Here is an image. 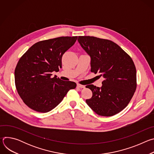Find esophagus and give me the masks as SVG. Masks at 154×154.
<instances>
[{"instance_id": "esophagus-1", "label": "esophagus", "mask_w": 154, "mask_h": 154, "mask_svg": "<svg viewBox=\"0 0 154 154\" xmlns=\"http://www.w3.org/2000/svg\"><path fill=\"white\" fill-rule=\"evenodd\" d=\"M77 86L78 88H85V86L82 85H80V84H77Z\"/></svg>"}]
</instances>
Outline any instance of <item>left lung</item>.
<instances>
[{
  "instance_id": "obj_1",
  "label": "left lung",
  "mask_w": 154,
  "mask_h": 154,
  "mask_svg": "<svg viewBox=\"0 0 154 154\" xmlns=\"http://www.w3.org/2000/svg\"><path fill=\"white\" fill-rule=\"evenodd\" d=\"M91 58V71L104 79L101 87L86 85L93 96L86 102L98 115L112 116L125 108L137 88V71L131 57L114 42L94 36H79Z\"/></svg>"
}]
</instances>
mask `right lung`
<instances>
[{
	"instance_id": "1",
	"label": "right lung",
	"mask_w": 154,
	"mask_h": 154,
	"mask_svg": "<svg viewBox=\"0 0 154 154\" xmlns=\"http://www.w3.org/2000/svg\"><path fill=\"white\" fill-rule=\"evenodd\" d=\"M77 36H61L39 41L19 59L14 71L16 90L31 109L47 113L57 106L76 83L51 77L61 68L63 55L72 47Z\"/></svg>"
}]
</instances>
